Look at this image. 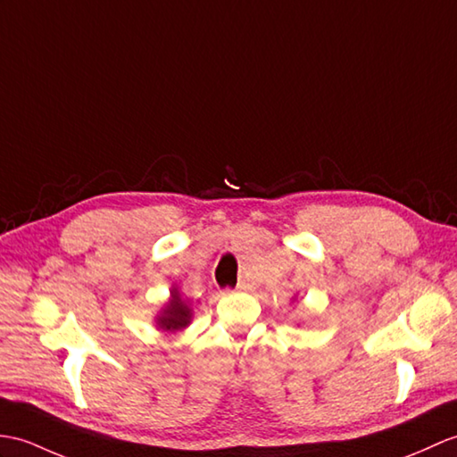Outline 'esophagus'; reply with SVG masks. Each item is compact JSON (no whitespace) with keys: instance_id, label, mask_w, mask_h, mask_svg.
Instances as JSON below:
<instances>
[{"instance_id":"1","label":"esophagus","mask_w":457,"mask_h":457,"mask_svg":"<svg viewBox=\"0 0 457 457\" xmlns=\"http://www.w3.org/2000/svg\"><path fill=\"white\" fill-rule=\"evenodd\" d=\"M236 290H237V292H247V290H249V284H247V282H239Z\"/></svg>"}]
</instances>
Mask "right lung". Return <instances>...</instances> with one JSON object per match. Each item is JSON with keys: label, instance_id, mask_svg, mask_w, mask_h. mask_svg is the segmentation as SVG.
I'll use <instances>...</instances> for the list:
<instances>
[{"label": "right lung", "instance_id": "right-lung-1", "mask_svg": "<svg viewBox=\"0 0 457 457\" xmlns=\"http://www.w3.org/2000/svg\"><path fill=\"white\" fill-rule=\"evenodd\" d=\"M190 320H193V310H190L188 303L180 298L179 290L173 288L171 298H169L163 310L155 317L157 327L162 328V331L175 333L180 331V328H185L190 323Z\"/></svg>", "mask_w": 457, "mask_h": 457}]
</instances>
